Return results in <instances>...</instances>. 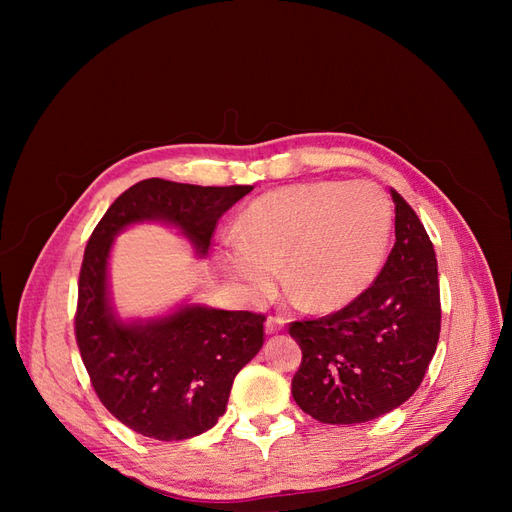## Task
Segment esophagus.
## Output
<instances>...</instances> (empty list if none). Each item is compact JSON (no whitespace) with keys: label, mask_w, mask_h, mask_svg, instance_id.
I'll use <instances>...</instances> for the list:
<instances>
[{"label":"esophagus","mask_w":512,"mask_h":512,"mask_svg":"<svg viewBox=\"0 0 512 512\" xmlns=\"http://www.w3.org/2000/svg\"><path fill=\"white\" fill-rule=\"evenodd\" d=\"M284 324H286V318L282 314H271L265 322V329L267 333H280L284 329Z\"/></svg>","instance_id":"esophagus-1"}]
</instances>
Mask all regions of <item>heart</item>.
Returning <instances> with one entry per match:
<instances>
[{
	"instance_id": "b5f03b06",
	"label": "heart",
	"mask_w": 512,
	"mask_h": 512,
	"mask_svg": "<svg viewBox=\"0 0 512 512\" xmlns=\"http://www.w3.org/2000/svg\"><path fill=\"white\" fill-rule=\"evenodd\" d=\"M393 211L371 181L299 183L256 198L226 260L254 299L286 286L312 307L352 301L374 282L391 239Z\"/></svg>"
}]
</instances>
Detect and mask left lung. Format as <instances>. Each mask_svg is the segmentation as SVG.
<instances>
[{
    "instance_id": "left-lung-1",
    "label": "left lung",
    "mask_w": 512,
    "mask_h": 512,
    "mask_svg": "<svg viewBox=\"0 0 512 512\" xmlns=\"http://www.w3.org/2000/svg\"><path fill=\"white\" fill-rule=\"evenodd\" d=\"M395 245L369 288L316 320H294L297 406L320 423H367L421 386L440 337L438 260L423 222L393 190Z\"/></svg>"
}]
</instances>
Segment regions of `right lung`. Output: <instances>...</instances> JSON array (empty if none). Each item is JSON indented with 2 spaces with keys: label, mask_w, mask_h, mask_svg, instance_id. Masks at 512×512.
<instances>
[{
  "label": "right lung",
  "mask_w": 512,
  "mask_h": 512,
  "mask_svg": "<svg viewBox=\"0 0 512 512\" xmlns=\"http://www.w3.org/2000/svg\"><path fill=\"white\" fill-rule=\"evenodd\" d=\"M252 190L145 179L123 192L91 232L79 273L76 346L104 408L141 436L188 440L218 423L232 380L265 342V314L190 305L147 324L117 322L106 303L113 237L128 224L164 220L205 254L215 224Z\"/></svg>",
  "instance_id": "obj_1"
}]
</instances>
